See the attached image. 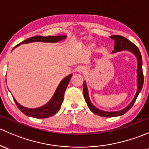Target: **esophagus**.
Listing matches in <instances>:
<instances>
[{
    "instance_id": "34e87169",
    "label": "esophagus",
    "mask_w": 149,
    "mask_h": 149,
    "mask_svg": "<svg viewBox=\"0 0 149 149\" xmlns=\"http://www.w3.org/2000/svg\"><path fill=\"white\" fill-rule=\"evenodd\" d=\"M77 72L79 73H82L84 72H85V68H84V67H78L77 68Z\"/></svg>"
}]
</instances>
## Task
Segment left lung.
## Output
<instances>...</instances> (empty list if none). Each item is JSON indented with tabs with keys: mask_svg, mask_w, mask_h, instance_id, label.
I'll return each instance as SVG.
<instances>
[{
	"mask_svg": "<svg viewBox=\"0 0 149 149\" xmlns=\"http://www.w3.org/2000/svg\"><path fill=\"white\" fill-rule=\"evenodd\" d=\"M111 38H113L115 41V47L114 50L113 51V53L118 52V51H123V50H127V51H131L132 52L135 56L137 58V61H138V65H137V91H136V95H135L134 98L132 100V101L130 103V104L125 108V109L122 110V111H117V112H106L101 111V110L98 109L96 107H94L92 105V103L90 101L89 98H88V91L87 88H86V82L83 83V93H84V96L85 101H86V103H87V106L91 112H93L94 114L99 115V116L102 117H107V118H111V117H116V116H120L125 113H126L130 108L132 107V106L134 103V102L136 101V98H137L139 93L141 91L142 86L143 84V70H142V58H141V55L140 53L139 49L137 46L131 42L130 41H129L127 38H126L124 36H119V35H114V36H112Z\"/></svg>",
	"mask_w": 149,
	"mask_h": 149,
	"instance_id": "1",
	"label": "left lung"
}]
</instances>
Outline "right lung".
I'll return each instance as SVG.
<instances>
[{"instance_id": "right-lung-1", "label": "right lung", "mask_w": 149, "mask_h": 149, "mask_svg": "<svg viewBox=\"0 0 149 149\" xmlns=\"http://www.w3.org/2000/svg\"><path fill=\"white\" fill-rule=\"evenodd\" d=\"M66 36H35L33 37H31L27 39L24 40L22 42H21L19 44L15 46L14 48L20 45L21 43H27L34 42V41H42V42H49V43H56L58 41H61L63 38H65ZM13 48V49H14ZM72 77V74H70L67 77L65 78L61 81L60 83L59 86L57 88L56 92L47 104L45 106L40 108H35V109H29V108H24V107L22 106L15 101L14 98V101L15 102L17 108L20 110L21 112H22L24 115H27V116L32 117L35 118H49V117L52 116V115L56 114L59 110L61 109V107L62 103L63 101V98H64L65 91L67 86H68V84L70 82V80Z\"/></svg>"}]
</instances>
